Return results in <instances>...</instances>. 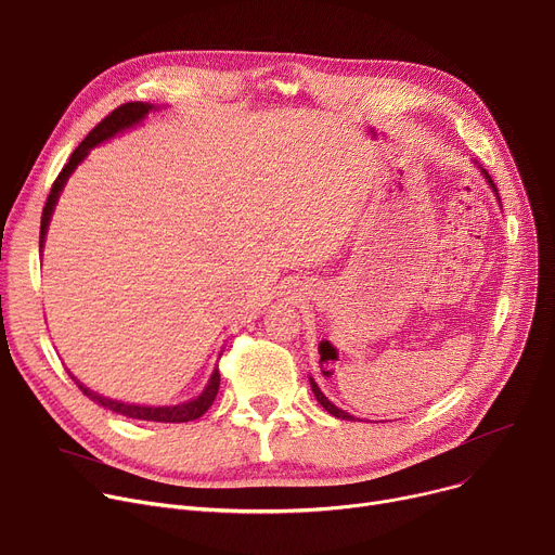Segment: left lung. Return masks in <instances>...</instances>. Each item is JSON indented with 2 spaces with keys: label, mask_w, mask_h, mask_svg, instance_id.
<instances>
[{
  "label": "left lung",
  "mask_w": 555,
  "mask_h": 555,
  "mask_svg": "<svg viewBox=\"0 0 555 555\" xmlns=\"http://www.w3.org/2000/svg\"><path fill=\"white\" fill-rule=\"evenodd\" d=\"M482 173H485V176H487V180H489V184H491V188H493V192H498V190H495V182H493V180H491V176H489V171H487V169H482ZM310 386H312V392H314V397H317V401H319V403H321V405H323V409H325V411H327V413H330V415H335V417H339V420H348V422H350V420H354V417H352V415H350V413H346V411H341V409H337V405H335V403H332V401H330V399H327V397H325V395H323V392H321V388H319V386H317V382H314V379H312V377H310Z\"/></svg>",
  "instance_id": "8db88e82"
}]
</instances>
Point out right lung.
<instances>
[{"mask_svg": "<svg viewBox=\"0 0 555 555\" xmlns=\"http://www.w3.org/2000/svg\"><path fill=\"white\" fill-rule=\"evenodd\" d=\"M152 108H156L154 104L150 102H127V104H120L118 108L111 111V114L89 131V135L80 142V146L76 152L70 154L68 163L62 167L60 176L55 178L53 188H51V194L47 198V205H44V211H42V225H40V251L44 247V238H47V230H49V223H51V216H53V209H55V203L64 190V184L68 180V176L76 171V167L87 158V154L93 150V146H98L100 142L114 138L116 133L125 131V129H131L133 125H140L144 120V116L150 114ZM68 377L76 382V386L89 397L93 399L95 403L104 405V409L114 411L118 415H125V417H131V420H144V422H165V424H180V422H192V420H198L207 413V409L211 405V401L216 399V392H218V386H220V375H218V367H214V373L205 386V390L196 397V399H190V401H182V403H176V405H140V403H125V401H116V399H108V397H102L93 390H89L85 384H80L76 377H73L68 373Z\"/></svg>", "mask_w": 555, "mask_h": 555, "instance_id": "add662e5", "label": "right lung"}]
</instances>
